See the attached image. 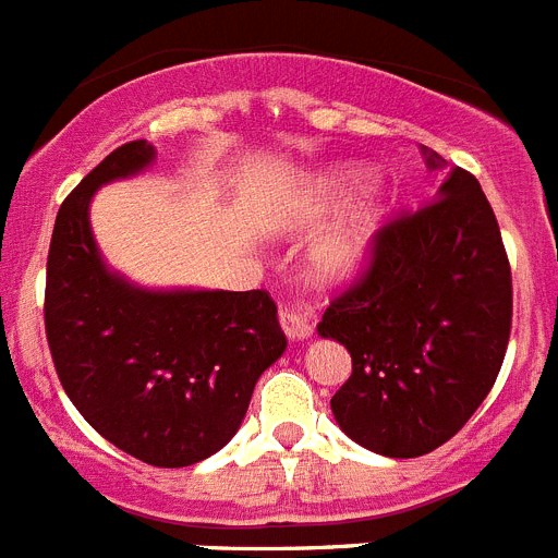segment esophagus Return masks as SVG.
<instances>
[{
	"label": "esophagus",
	"mask_w": 558,
	"mask_h": 558,
	"mask_svg": "<svg viewBox=\"0 0 558 558\" xmlns=\"http://www.w3.org/2000/svg\"><path fill=\"white\" fill-rule=\"evenodd\" d=\"M279 325H282L284 336L293 338V341H304V338H311L313 330H316L311 307L304 302L282 304L279 307Z\"/></svg>",
	"instance_id": "1"
}]
</instances>
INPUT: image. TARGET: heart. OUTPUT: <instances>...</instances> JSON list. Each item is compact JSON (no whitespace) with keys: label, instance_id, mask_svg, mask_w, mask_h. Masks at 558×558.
<instances>
[{"label":"heart","instance_id":"heart-1","mask_svg":"<svg viewBox=\"0 0 558 558\" xmlns=\"http://www.w3.org/2000/svg\"><path fill=\"white\" fill-rule=\"evenodd\" d=\"M369 180L364 169H336L316 183V203L322 208L344 206ZM387 220V208L373 206L361 211L355 220L332 231L313 251V265L325 279H341L361 268V262L373 251L378 231Z\"/></svg>","mask_w":558,"mask_h":558}]
</instances>
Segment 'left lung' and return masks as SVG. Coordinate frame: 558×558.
<instances>
[{
    "instance_id": "8db88e82",
    "label": "left lung",
    "mask_w": 558,
    "mask_h": 558,
    "mask_svg": "<svg viewBox=\"0 0 558 558\" xmlns=\"http://www.w3.org/2000/svg\"><path fill=\"white\" fill-rule=\"evenodd\" d=\"M423 155L428 169L446 166ZM511 311L497 217L477 178L454 166L428 206L380 228L361 279L318 322L352 359L330 401L341 432L401 460L451 440L492 392Z\"/></svg>"
}]
</instances>
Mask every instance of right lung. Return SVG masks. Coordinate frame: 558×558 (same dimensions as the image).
Returning a JSON list of instances; mask_svg holds the SVG:
<instances>
[{"mask_svg": "<svg viewBox=\"0 0 558 558\" xmlns=\"http://www.w3.org/2000/svg\"><path fill=\"white\" fill-rule=\"evenodd\" d=\"M118 146L61 203L47 254L45 330L61 387L118 449L160 469L220 451L284 338L268 290H149L109 270L89 228L101 185L155 163Z\"/></svg>", "mask_w": 558, "mask_h": 558, "instance_id": "add662e5", "label": "right lung"}]
</instances>
